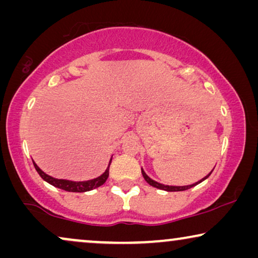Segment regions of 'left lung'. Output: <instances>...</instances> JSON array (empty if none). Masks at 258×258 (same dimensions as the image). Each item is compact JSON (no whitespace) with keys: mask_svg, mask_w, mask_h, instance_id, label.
Returning <instances> with one entry per match:
<instances>
[{"mask_svg":"<svg viewBox=\"0 0 258 258\" xmlns=\"http://www.w3.org/2000/svg\"><path fill=\"white\" fill-rule=\"evenodd\" d=\"M213 172V171H211ZM210 172V174H211ZM210 174L209 175H207L206 177L204 178H202L201 179V181H199V182H196V183H194V184H190V185H183V186H174V185H164V184H161V183H158V182H156V181H154V179H151L149 176H148L146 172H144V170L142 169V175H143V177H144V179H146V181L149 183L150 185H153V186H155V188H157V189H161V190H165V191H183V190H186V189H190V188H192V186H195V185H197L199 184V183H201L202 181H204V179H207L208 177H209L210 176Z\"/></svg>","mask_w":258,"mask_h":258,"instance_id":"1","label":"left lung"}]
</instances>
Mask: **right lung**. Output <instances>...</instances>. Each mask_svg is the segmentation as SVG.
Masks as SVG:
<instances>
[{"instance_id": "obj_1", "label": "right lung", "mask_w": 258, "mask_h": 258, "mask_svg": "<svg viewBox=\"0 0 258 258\" xmlns=\"http://www.w3.org/2000/svg\"><path fill=\"white\" fill-rule=\"evenodd\" d=\"M34 167L36 169V171L38 172V175L41 176L42 178L44 179L45 182H48L49 184L56 186V188H59L62 190H66V191H70V192H84V191H89V190H93L95 188H98L102 184H104V182L107 181L108 176H109V167H110L111 163V158L110 162H109L107 170H105L103 174L98 177L94 178V179H89V181H83V182H74V181H68V179H58V178H54L51 176H49L41 170L38 168V165L33 162Z\"/></svg>"}]
</instances>
